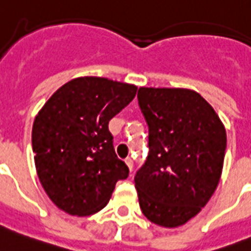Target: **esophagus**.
<instances>
[{"label": "esophagus", "mask_w": 251, "mask_h": 251, "mask_svg": "<svg viewBox=\"0 0 251 251\" xmlns=\"http://www.w3.org/2000/svg\"><path fill=\"white\" fill-rule=\"evenodd\" d=\"M126 164L128 165V168H129V171H132V169H133V160H132V158H129V156H128V158H126Z\"/></svg>", "instance_id": "1"}]
</instances>
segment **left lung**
I'll return each mask as SVG.
<instances>
[{"label": "left lung", "instance_id": "obj_1", "mask_svg": "<svg viewBox=\"0 0 251 251\" xmlns=\"http://www.w3.org/2000/svg\"><path fill=\"white\" fill-rule=\"evenodd\" d=\"M137 99L150 149L134 176L140 208L150 222L175 228L194 218L218 186L225 126L192 90L141 87Z\"/></svg>", "mask_w": 251, "mask_h": 251}]
</instances>
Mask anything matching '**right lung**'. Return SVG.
<instances>
[{"instance_id": "add662e5", "label": "right lung", "mask_w": 251, "mask_h": 251, "mask_svg": "<svg viewBox=\"0 0 251 251\" xmlns=\"http://www.w3.org/2000/svg\"><path fill=\"white\" fill-rule=\"evenodd\" d=\"M137 92L134 84L80 76L61 86L37 114L32 146L49 198L68 214L91 215L109 202L129 169L114 150L109 122Z\"/></svg>"}]
</instances>
